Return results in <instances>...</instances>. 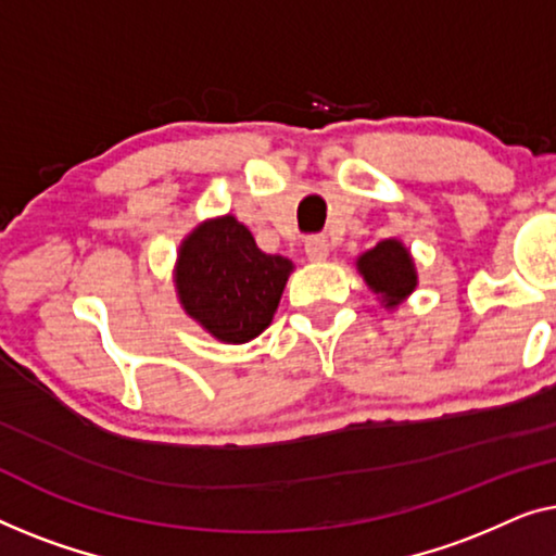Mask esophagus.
Masks as SVG:
<instances>
[{"label":"esophagus","mask_w":556,"mask_h":556,"mask_svg":"<svg viewBox=\"0 0 556 556\" xmlns=\"http://www.w3.org/2000/svg\"><path fill=\"white\" fill-rule=\"evenodd\" d=\"M327 252H330V247H327V239L325 237H309L304 241V254H307L309 262H323L327 260Z\"/></svg>","instance_id":"esophagus-1"}]
</instances>
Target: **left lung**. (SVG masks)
Here are the masks:
<instances>
[{
  "mask_svg": "<svg viewBox=\"0 0 556 556\" xmlns=\"http://www.w3.org/2000/svg\"><path fill=\"white\" fill-rule=\"evenodd\" d=\"M357 267L375 294L382 296L386 307H395L416 289V269L401 241L386 239L357 260Z\"/></svg>",
  "mask_w": 556,
  "mask_h": 556,
  "instance_id": "8db88e82",
  "label": "left lung"
}]
</instances>
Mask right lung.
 Listing matches in <instances>:
<instances>
[{"instance_id":"1","label":"right lung","mask_w":556,"mask_h":556,"mask_svg":"<svg viewBox=\"0 0 556 556\" xmlns=\"http://www.w3.org/2000/svg\"><path fill=\"white\" fill-rule=\"evenodd\" d=\"M292 262L264 254L233 216L199 226L184 241L176 287L184 309L222 342H249L267 330Z\"/></svg>"}]
</instances>
